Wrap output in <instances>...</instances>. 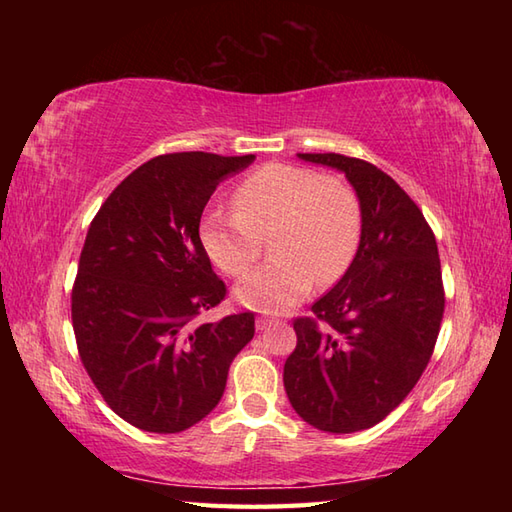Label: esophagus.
<instances>
[{
    "label": "esophagus",
    "instance_id": "34e87169",
    "mask_svg": "<svg viewBox=\"0 0 512 512\" xmlns=\"http://www.w3.org/2000/svg\"><path fill=\"white\" fill-rule=\"evenodd\" d=\"M255 325H257V330H268V328H273V325H281V321L268 319V317H257Z\"/></svg>",
    "mask_w": 512,
    "mask_h": 512
}]
</instances>
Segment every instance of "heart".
Returning a JSON list of instances; mask_svg holds the SVG:
<instances>
[{
	"label": "heart",
	"instance_id": "heart-1",
	"mask_svg": "<svg viewBox=\"0 0 512 512\" xmlns=\"http://www.w3.org/2000/svg\"><path fill=\"white\" fill-rule=\"evenodd\" d=\"M235 211L211 209L200 239L211 262L228 277H244L270 239L268 264L237 286L235 297L259 312H286L310 295L312 284L330 286L358 250L363 209L345 180L310 167L268 162L237 184Z\"/></svg>",
	"mask_w": 512,
	"mask_h": 512
}]
</instances>
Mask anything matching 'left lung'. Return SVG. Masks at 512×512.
<instances>
[{"mask_svg":"<svg viewBox=\"0 0 512 512\" xmlns=\"http://www.w3.org/2000/svg\"><path fill=\"white\" fill-rule=\"evenodd\" d=\"M345 173L363 209L354 262L292 321L284 365L290 405L312 427L354 433L387 418L431 361L444 314L436 235L385 171L343 154H299Z\"/></svg>","mask_w":512,"mask_h":512,"instance_id":"1","label":"left lung"}]
</instances>
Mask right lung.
<instances>
[{
	"mask_svg": "<svg viewBox=\"0 0 512 512\" xmlns=\"http://www.w3.org/2000/svg\"><path fill=\"white\" fill-rule=\"evenodd\" d=\"M255 160L180 151L118 184L88 228L72 286L81 363L110 409L136 429L178 433L220 402L255 314L198 323L224 301L200 239L206 202Z\"/></svg>",
	"mask_w": 512,
	"mask_h": 512,
	"instance_id": "add662e5",
	"label": "right lung"
}]
</instances>
